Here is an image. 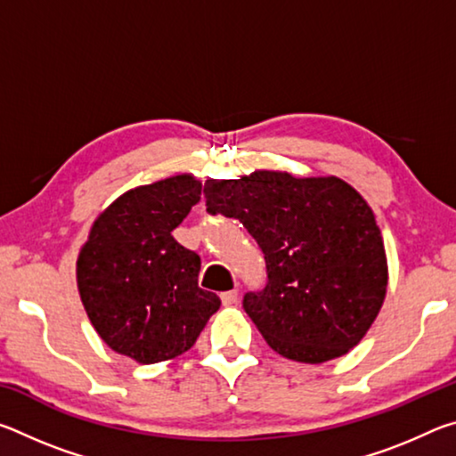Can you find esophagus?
<instances>
[{
    "instance_id": "obj_1",
    "label": "esophagus",
    "mask_w": 456,
    "mask_h": 456,
    "mask_svg": "<svg viewBox=\"0 0 456 456\" xmlns=\"http://www.w3.org/2000/svg\"><path fill=\"white\" fill-rule=\"evenodd\" d=\"M239 299V291L237 289H229V291H223L221 293V302L225 305H233Z\"/></svg>"
}]
</instances>
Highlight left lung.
<instances>
[{
  "label": "left lung",
  "mask_w": 456,
  "mask_h": 456,
  "mask_svg": "<svg viewBox=\"0 0 456 456\" xmlns=\"http://www.w3.org/2000/svg\"><path fill=\"white\" fill-rule=\"evenodd\" d=\"M207 211L239 219L267 281L243 310L283 358L320 364L356 346L380 312L388 269L380 229L348 183L257 171L205 183Z\"/></svg>",
  "instance_id": "left-lung-1"
}]
</instances>
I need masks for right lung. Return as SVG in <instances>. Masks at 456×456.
Instances as JSON below:
<instances>
[{
    "label": "right lung",
    "mask_w": 456,
    "mask_h": 456,
    "mask_svg": "<svg viewBox=\"0 0 456 456\" xmlns=\"http://www.w3.org/2000/svg\"><path fill=\"white\" fill-rule=\"evenodd\" d=\"M199 200L191 175L136 187L100 215L80 251L78 289L92 326L141 364L187 352L221 305L199 288L200 257L171 235Z\"/></svg>",
    "instance_id": "1"
}]
</instances>
